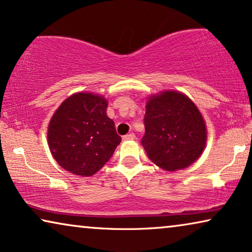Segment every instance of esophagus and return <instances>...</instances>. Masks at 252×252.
Masks as SVG:
<instances>
[{
  "label": "esophagus",
  "instance_id": "34e87169",
  "mask_svg": "<svg viewBox=\"0 0 252 252\" xmlns=\"http://www.w3.org/2000/svg\"><path fill=\"white\" fill-rule=\"evenodd\" d=\"M123 139L124 140H134V139H135V134H134V133L126 134V135H124Z\"/></svg>",
  "mask_w": 252,
  "mask_h": 252
}]
</instances>
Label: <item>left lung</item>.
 <instances>
[{"label":"left lung","mask_w":252,"mask_h":252,"mask_svg":"<svg viewBox=\"0 0 252 252\" xmlns=\"http://www.w3.org/2000/svg\"><path fill=\"white\" fill-rule=\"evenodd\" d=\"M146 133L141 143L151 161L166 171L188 167L206 143L203 117L187 96L163 92L151 96L144 115Z\"/></svg>","instance_id":"8db88e82"}]
</instances>
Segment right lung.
<instances>
[{
    "instance_id": "obj_1",
    "label": "right lung",
    "mask_w": 252,
    "mask_h": 252,
    "mask_svg": "<svg viewBox=\"0 0 252 252\" xmlns=\"http://www.w3.org/2000/svg\"><path fill=\"white\" fill-rule=\"evenodd\" d=\"M108 102L99 95L78 93L56 110L48 128V144L58 164L71 173L89 177L101 170L122 141Z\"/></svg>"
}]
</instances>
